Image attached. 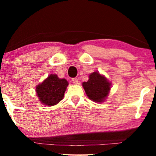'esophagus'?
I'll return each instance as SVG.
<instances>
[{
  "label": "esophagus",
  "mask_w": 156,
  "mask_h": 156,
  "mask_svg": "<svg viewBox=\"0 0 156 156\" xmlns=\"http://www.w3.org/2000/svg\"><path fill=\"white\" fill-rule=\"evenodd\" d=\"M72 81L74 84H77L78 83V79H77V78H73Z\"/></svg>",
  "instance_id": "34e87169"
}]
</instances>
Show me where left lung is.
<instances>
[{"label": "left lung", "instance_id": "1", "mask_svg": "<svg viewBox=\"0 0 156 156\" xmlns=\"http://www.w3.org/2000/svg\"><path fill=\"white\" fill-rule=\"evenodd\" d=\"M88 98L96 103H101L108 95L112 83L98 72L91 73L88 81L82 83Z\"/></svg>", "mask_w": 156, "mask_h": 156}]
</instances>
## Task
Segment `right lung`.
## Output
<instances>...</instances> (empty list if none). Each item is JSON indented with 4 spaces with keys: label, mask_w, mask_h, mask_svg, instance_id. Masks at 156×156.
<instances>
[{
    "label": "right lung",
    "mask_w": 156,
    "mask_h": 156,
    "mask_svg": "<svg viewBox=\"0 0 156 156\" xmlns=\"http://www.w3.org/2000/svg\"><path fill=\"white\" fill-rule=\"evenodd\" d=\"M68 84L64 78H59L55 74L50 75L36 87L39 101L49 106L56 105L64 98Z\"/></svg>",
    "instance_id": "right-lung-1"
}]
</instances>
